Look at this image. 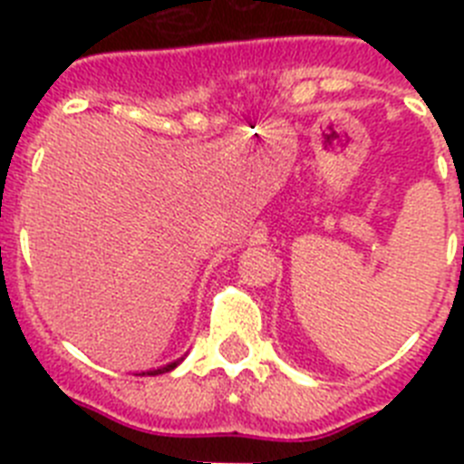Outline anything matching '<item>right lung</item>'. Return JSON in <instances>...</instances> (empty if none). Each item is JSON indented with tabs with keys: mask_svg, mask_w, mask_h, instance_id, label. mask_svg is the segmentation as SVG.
Returning a JSON list of instances; mask_svg holds the SVG:
<instances>
[{
	"mask_svg": "<svg viewBox=\"0 0 464 464\" xmlns=\"http://www.w3.org/2000/svg\"><path fill=\"white\" fill-rule=\"evenodd\" d=\"M183 360V358H181ZM181 360H176V362H171V364H165V367H160V370H150V372H141V374H139V376H143V374H146V376H158V374H165V372H171V370H174V367H176V364H179V362H181Z\"/></svg>",
	"mask_w": 464,
	"mask_h": 464,
	"instance_id": "add662e5",
	"label": "right lung"
}]
</instances>
